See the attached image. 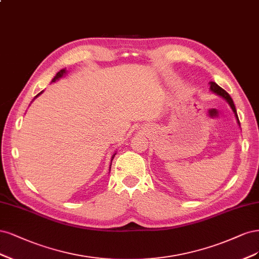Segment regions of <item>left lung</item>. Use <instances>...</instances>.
<instances>
[{
    "instance_id": "obj_1",
    "label": "left lung",
    "mask_w": 259,
    "mask_h": 259,
    "mask_svg": "<svg viewBox=\"0 0 259 259\" xmlns=\"http://www.w3.org/2000/svg\"><path fill=\"white\" fill-rule=\"evenodd\" d=\"M210 89H211L212 93H214L215 95H218V96L222 97L223 99L226 100V101L228 102V104L230 105L231 110L233 111V113H235V115H236V118H237V121H238L239 126H240V121H239V118H238V114H237L236 106H235V104H233L232 99H231V97L228 95V93H226V91H225L222 87H220V86H219L218 84H216V82H214V81H210Z\"/></svg>"
}]
</instances>
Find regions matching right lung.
Returning a JSON list of instances; mask_svg holds the SVG:
<instances>
[{"instance_id":"1","label":"right lung","mask_w":259,"mask_h":259,"mask_svg":"<svg viewBox=\"0 0 259 259\" xmlns=\"http://www.w3.org/2000/svg\"><path fill=\"white\" fill-rule=\"evenodd\" d=\"M65 74H66V69H62V70H60L59 72H58V73L56 74V76H55V77L53 78L52 82H53V81L55 82L56 80H58V79H59V78H61V77L63 76V75H65ZM41 93H43V91H40V93H39L38 95H36V96H35V98H37V97H38V96H39V95H40ZM35 98H34V99H35ZM34 99H33V100H34ZM115 155H116V153H115V154H114V155L112 156V160L114 159V157H115ZM111 164H112V162H111Z\"/></svg>"}]
</instances>
